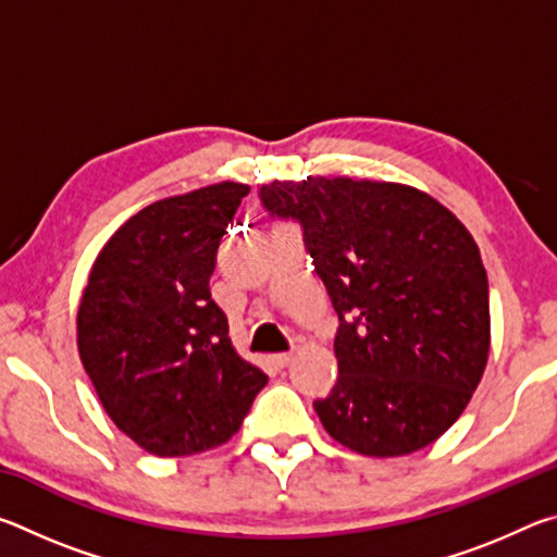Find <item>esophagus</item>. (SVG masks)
Segmentation results:
<instances>
[{
  "instance_id": "1",
  "label": "esophagus",
  "mask_w": 557,
  "mask_h": 557,
  "mask_svg": "<svg viewBox=\"0 0 557 557\" xmlns=\"http://www.w3.org/2000/svg\"><path fill=\"white\" fill-rule=\"evenodd\" d=\"M270 361L275 369H285V366H289V361H292V354H275V356H270Z\"/></svg>"
}]
</instances>
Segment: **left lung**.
Wrapping results in <instances>:
<instances>
[{
    "label": "left lung",
    "mask_w": 557,
    "mask_h": 557,
    "mask_svg": "<svg viewBox=\"0 0 557 557\" xmlns=\"http://www.w3.org/2000/svg\"><path fill=\"white\" fill-rule=\"evenodd\" d=\"M272 215L297 219L338 314L324 430L366 457H403L455 425L492 348L479 245L420 188L307 176L260 188Z\"/></svg>",
    "instance_id": "1"
}]
</instances>
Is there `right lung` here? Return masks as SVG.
<instances>
[{
    "mask_svg": "<svg viewBox=\"0 0 557 557\" xmlns=\"http://www.w3.org/2000/svg\"><path fill=\"white\" fill-rule=\"evenodd\" d=\"M248 191L223 182L145 206L102 245L83 287V369L110 420L149 455L225 445L268 383L233 348L209 285Z\"/></svg>",
    "mask_w": 557,
    "mask_h": 557,
    "instance_id": "right-lung-1",
    "label": "right lung"
}]
</instances>
